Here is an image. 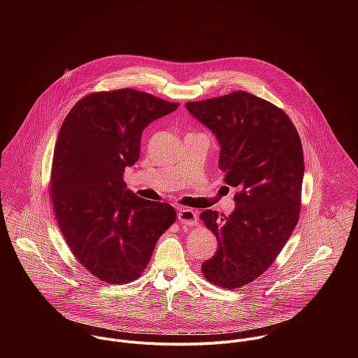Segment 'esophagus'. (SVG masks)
I'll return each mask as SVG.
<instances>
[{"instance_id": "obj_1", "label": "esophagus", "mask_w": 358, "mask_h": 358, "mask_svg": "<svg viewBox=\"0 0 358 358\" xmlns=\"http://www.w3.org/2000/svg\"><path fill=\"white\" fill-rule=\"evenodd\" d=\"M178 221L182 224V225H188V227H192V225H196L198 224V215L196 213H194L192 210L189 208H181L178 211Z\"/></svg>"}]
</instances>
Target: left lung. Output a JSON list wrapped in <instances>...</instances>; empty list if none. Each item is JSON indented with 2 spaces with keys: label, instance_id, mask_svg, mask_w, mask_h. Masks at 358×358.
Instances as JSON below:
<instances>
[{
  "label": "left lung",
  "instance_id": "left-lung-1",
  "mask_svg": "<svg viewBox=\"0 0 358 358\" xmlns=\"http://www.w3.org/2000/svg\"><path fill=\"white\" fill-rule=\"evenodd\" d=\"M185 108L217 136L224 181L239 189L228 217L213 210L199 215L220 245L201 265L202 275L222 289H238L268 271L299 221L301 141L282 109L243 90Z\"/></svg>",
  "mask_w": 358,
  "mask_h": 358
}]
</instances>
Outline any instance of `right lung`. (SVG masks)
Here are the masks:
<instances>
[{
  "mask_svg": "<svg viewBox=\"0 0 358 358\" xmlns=\"http://www.w3.org/2000/svg\"><path fill=\"white\" fill-rule=\"evenodd\" d=\"M177 108L131 87L93 92L62 123L49 182L52 207L78 262L106 283L136 280L176 222L170 203L126 189L123 173L138 160L143 130Z\"/></svg>",
  "mask_w": 358,
  "mask_h": 358,
  "instance_id": "1",
  "label": "right lung"
}]
</instances>
